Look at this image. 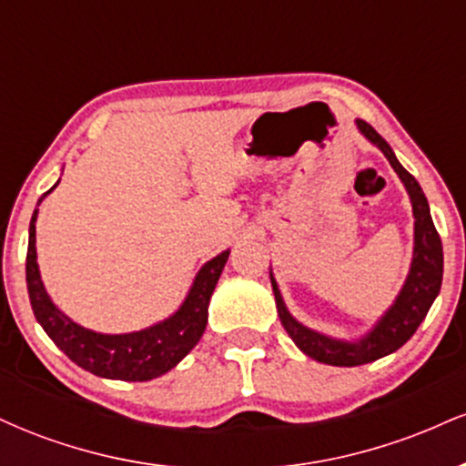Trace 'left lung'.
<instances>
[{"mask_svg":"<svg viewBox=\"0 0 466 466\" xmlns=\"http://www.w3.org/2000/svg\"><path fill=\"white\" fill-rule=\"evenodd\" d=\"M355 125L368 142L374 144L379 151L386 155L390 166L399 175V179L403 181L405 190L410 195L411 215H414V251H411L408 278L400 287L397 300L360 339H337V337H329L309 329L289 313L276 278L269 271L278 315H280L282 326H285L289 337L296 341L298 349L319 363L346 368L370 363L399 350L416 333V329H419L430 307L434 304L436 296L441 293L442 285V243L434 228V221H431L425 192H422L419 181L400 166L390 144L368 122L355 120Z\"/></svg>","mask_w":466,"mask_h":466,"instance_id":"left-lung-1","label":"left lung"}]
</instances>
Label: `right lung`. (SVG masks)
<instances>
[{
	"label": "right lung",
	"mask_w": 466,
	"mask_h": 466,
	"mask_svg": "<svg viewBox=\"0 0 466 466\" xmlns=\"http://www.w3.org/2000/svg\"><path fill=\"white\" fill-rule=\"evenodd\" d=\"M55 188L47 190L44 197ZM44 197L39 203L44 201ZM36 215L39 210H35L30 218L28 256H25V282H28L32 311H35L36 322L44 326L47 337L76 366L96 377L120 379V381H151L173 370L195 349L206 330L208 304H210L218 276L228 263L229 249L221 251L197 271L188 296L170 318L148 329L133 330V333H96L69 319L47 296L39 263H36Z\"/></svg>",
	"instance_id": "obj_1"
}]
</instances>
